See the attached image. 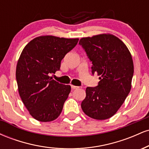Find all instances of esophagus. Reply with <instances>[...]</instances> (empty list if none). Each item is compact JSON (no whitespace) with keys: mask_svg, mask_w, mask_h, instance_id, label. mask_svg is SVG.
Listing matches in <instances>:
<instances>
[{"mask_svg":"<svg viewBox=\"0 0 149 149\" xmlns=\"http://www.w3.org/2000/svg\"><path fill=\"white\" fill-rule=\"evenodd\" d=\"M71 88H72L73 90H75V89H78V88H79V87H78V86H75V85H71Z\"/></svg>","mask_w":149,"mask_h":149,"instance_id":"1","label":"esophagus"}]
</instances>
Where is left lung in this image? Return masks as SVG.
<instances>
[{
	"label": "left lung",
	"mask_w": 149,
	"mask_h": 149,
	"mask_svg": "<svg viewBox=\"0 0 149 149\" xmlns=\"http://www.w3.org/2000/svg\"><path fill=\"white\" fill-rule=\"evenodd\" d=\"M79 45L92 62V75L101 76L97 86L86 88L81 108L92 118L108 119L118 111L130 92L134 73L132 55L124 42L111 34L83 38Z\"/></svg>",
	"instance_id": "left-lung-1"
}]
</instances>
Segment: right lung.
I'll list each match as a JSON object with an SVG mask.
<instances>
[{"instance_id": "add662e5", "label": "right lung", "mask_w": 149, "mask_h": 149, "mask_svg": "<svg viewBox=\"0 0 149 149\" xmlns=\"http://www.w3.org/2000/svg\"><path fill=\"white\" fill-rule=\"evenodd\" d=\"M78 42V38L45 36L33 39L22 50L16 69L19 93L37 120L49 122L60 115L71 86L49 75L59 71L61 61Z\"/></svg>"}]
</instances>
